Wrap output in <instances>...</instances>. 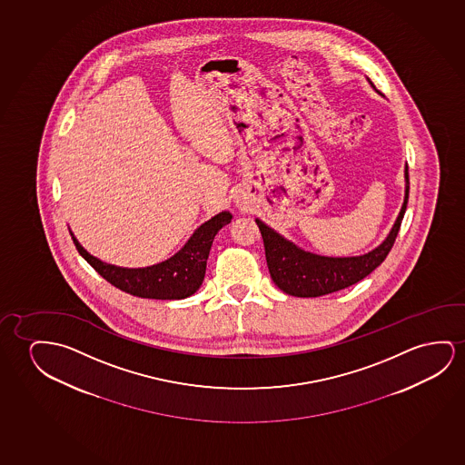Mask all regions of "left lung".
I'll return each instance as SVG.
<instances>
[{"instance_id": "obj_1", "label": "left lung", "mask_w": 465, "mask_h": 465, "mask_svg": "<svg viewBox=\"0 0 465 465\" xmlns=\"http://www.w3.org/2000/svg\"><path fill=\"white\" fill-rule=\"evenodd\" d=\"M372 84V83H371ZM374 86V84H372ZM406 177V195L403 206L397 217V223L391 230L385 242L364 256L358 257H323L310 254L299 250L296 244L284 240L275 230L267 227L262 221L256 219L259 230L262 233L265 259L269 265L270 276L280 290L296 297H318L345 290L351 284L361 282L370 275L389 256L393 242L397 240L401 227L404 211L410 196V174L408 166L404 171Z\"/></svg>"}]
</instances>
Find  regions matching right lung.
<instances>
[{"instance_id":"1","label":"right lung","mask_w":465,"mask_h":465,"mask_svg":"<svg viewBox=\"0 0 465 465\" xmlns=\"http://www.w3.org/2000/svg\"><path fill=\"white\" fill-rule=\"evenodd\" d=\"M230 221V213L214 215L196 230L187 244L175 256L147 269H122L102 262L83 250L80 242L74 240V242L78 252L84 257V261L104 280L114 284V288L124 291L131 296L143 299L174 301L195 294L196 290L202 286L209 250L214 242L215 233Z\"/></svg>"}]
</instances>
